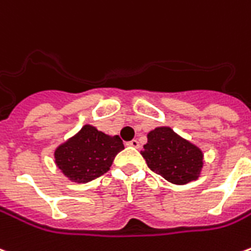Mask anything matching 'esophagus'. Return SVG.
I'll return each instance as SVG.
<instances>
[{"instance_id":"obj_1","label":"esophagus","mask_w":251,"mask_h":251,"mask_svg":"<svg viewBox=\"0 0 251 251\" xmlns=\"http://www.w3.org/2000/svg\"><path fill=\"white\" fill-rule=\"evenodd\" d=\"M127 145H129V147H133V148H138V147H140V143H138V140H136V138H134V140L129 141V143H127Z\"/></svg>"}]
</instances>
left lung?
<instances>
[{
	"label": "left lung",
	"mask_w": 251,
	"mask_h": 251,
	"mask_svg": "<svg viewBox=\"0 0 251 251\" xmlns=\"http://www.w3.org/2000/svg\"><path fill=\"white\" fill-rule=\"evenodd\" d=\"M141 155L148 167L174 185L196 180L204 166V153L197 145L176 134L168 126H159L148 133Z\"/></svg>",
	"instance_id": "obj_1"
}]
</instances>
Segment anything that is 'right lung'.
I'll list each match as a JSON object with an SVG mask.
<instances>
[{"label": "right lung", "instance_id": "obj_1", "mask_svg": "<svg viewBox=\"0 0 251 251\" xmlns=\"http://www.w3.org/2000/svg\"><path fill=\"white\" fill-rule=\"evenodd\" d=\"M118 136H108L95 126L84 125L68 141L54 151L57 167L77 183H87L107 173L114 157L124 150Z\"/></svg>", "mask_w": 251, "mask_h": 251}]
</instances>
